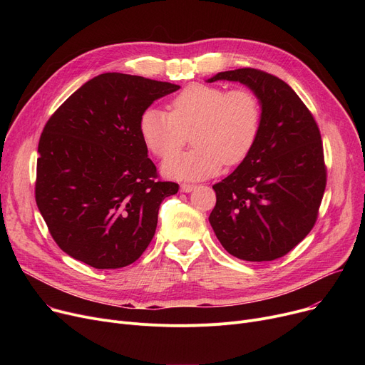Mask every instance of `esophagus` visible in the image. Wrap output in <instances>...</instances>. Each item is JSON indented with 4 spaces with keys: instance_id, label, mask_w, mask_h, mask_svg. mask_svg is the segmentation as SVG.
<instances>
[{
    "instance_id": "obj_1",
    "label": "esophagus",
    "mask_w": 365,
    "mask_h": 365,
    "mask_svg": "<svg viewBox=\"0 0 365 365\" xmlns=\"http://www.w3.org/2000/svg\"><path fill=\"white\" fill-rule=\"evenodd\" d=\"M195 187H197L195 185H190V183H183V185L180 186V190H182V192H186V194H189V192H192V190H194Z\"/></svg>"
}]
</instances>
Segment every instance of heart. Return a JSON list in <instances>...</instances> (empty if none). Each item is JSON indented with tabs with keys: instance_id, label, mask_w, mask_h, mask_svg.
<instances>
[{
	"instance_id": "1",
	"label": "heart",
	"mask_w": 365,
	"mask_h": 365,
	"mask_svg": "<svg viewBox=\"0 0 365 365\" xmlns=\"http://www.w3.org/2000/svg\"><path fill=\"white\" fill-rule=\"evenodd\" d=\"M262 125V106L255 91L226 90L210 84H190L171 101V112L149 106L139 118V133L148 149L168 157L195 130L196 148L173 154L163 164L168 178L201 180L226 165L242 163L256 145Z\"/></svg>"
}]
</instances>
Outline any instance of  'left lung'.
<instances>
[{
	"label": "left lung",
	"mask_w": 365,
	"mask_h": 365,
	"mask_svg": "<svg viewBox=\"0 0 365 365\" xmlns=\"http://www.w3.org/2000/svg\"><path fill=\"white\" fill-rule=\"evenodd\" d=\"M238 81L260 101L255 148L213 186L208 220L225 250L241 260L285 256L314 227L327 183L319 128L294 90L267 72L241 68L207 80Z\"/></svg>",
	"instance_id": "8db88e82"
}]
</instances>
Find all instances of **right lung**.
<instances>
[{"instance_id":"obj_1","label":"right lung","mask_w":365,"mask_h":365,"mask_svg":"<svg viewBox=\"0 0 365 365\" xmlns=\"http://www.w3.org/2000/svg\"><path fill=\"white\" fill-rule=\"evenodd\" d=\"M180 87L108 72L87 81L47 121L38 143L35 201L71 257L96 269L136 262L155 235L164 198L139 133L140 113Z\"/></svg>"}]
</instances>
